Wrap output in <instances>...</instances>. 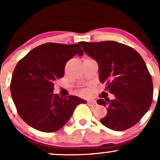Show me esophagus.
Listing matches in <instances>:
<instances>
[{
  "label": "esophagus",
  "mask_w": 160,
  "mask_h": 160,
  "mask_svg": "<svg viewBox=\"0 0 160 160\" xmlns=\"http://www.w3.org/2000/svg\"><path fill=\"white\" fill-rule=\"evenodd\" d=\"M96 104L97 103L95 101H88V104L89 106H95Z\"/></svg>",
  "instance_id": "34e87169"
}]
</instances>
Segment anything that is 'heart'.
I'll list each match as a JSON object with an SVG mask.
<instances>
[{
  "label": "heart",
  "mask_w": 160,
  "mask_h": 160,
  "mask_svg": "<svg viewBox=\"0 0 160 160\" xmlns=\"http://www.w3.org/2000/svg\"><path fill=\"white\" fill-rule=\"evenodd\" d=\"M90 93V89H89V88H88V89L83 90V91H82V94H83V96H88Z\"/></svg>",
  "instance_id": "heart-1"
}]
</instances>
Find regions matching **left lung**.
<instances>
[{
	"mask_svg": "<svg viewBox=\"0 0 160 160\" xmlns=\"http://www.w3.org/2000/svg\"><path fill=\"white\" fill-rule=\"evenodd\" d=\"M80 45L98 62L100 81L107 83L105 90L114 95V100L97 101L108 110L100 122L114 131L134 126L152 101V80L142 56L133 48L114 41L80 42Z\"/></svg>",
	"mask_w": 160,
	"mask_h": 160,
	"instance_id": "1",
	"label": "left lung"
}]
</instances>
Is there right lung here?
<instances>
[{"label": "right lung", "instance_id": "1", "mask_svg": "<svg viewBox=\"0 0 160 160\" xmlns=\"http://www.w3.org/2000/svg\"><path fill=\"white\" fill-rule=\"evenodd\" d=\"M77 53L83 54L80 42H49L31 50L16 65L11 97L19 116L35 129L56 132L70 120L78 104H86L77 96L53 93L55 81L63 77L66 64Z\"/></svg>", "mask_w": 160, "mask_h": 160}]
</instances>
